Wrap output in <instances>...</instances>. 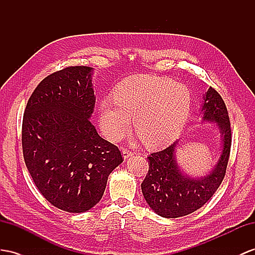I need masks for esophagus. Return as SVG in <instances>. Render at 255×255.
<instances>
[{
	"label": "esophagus",
	"instance_id": "1",
	"mask_svg": "<svg viewBox=\"0 0 255 255\" xmlns=\"http://www.w3.org/2000/svg\"><path fill=\"white\" fill-rule=\"evenodd\" d=\"M132 155H133V153L130 152L129 149H127V148H124L123 149V157L125 158V159H127L128 157H130V156H132Z\"/></svg>",
	"mask_w": 255,
	"mask_h": 255
}]
</instances>
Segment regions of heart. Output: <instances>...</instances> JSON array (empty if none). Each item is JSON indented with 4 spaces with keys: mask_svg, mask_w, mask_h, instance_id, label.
Listing matches in <instances>:
<instances>
[{
    "mask_svg": "<svg viewBox=\"0 0 255 255\" xmlns=\"http://www.w3.org/2000/svg\"><path fill=\"white\" fill-rule=\"evenodd\" d=\"M191 107L192 95L185 85L138 75L124 82L115 98L101 101L100 127L110 140H121L129 132L133 116L135 131L143 142L151 147L164 146L179 135Z\"/></svg>",
    "mask_w": 255,
    "mask_h": 255,
    "instance_id": "heart-1",
    "label": "heart"
}]
</instances>
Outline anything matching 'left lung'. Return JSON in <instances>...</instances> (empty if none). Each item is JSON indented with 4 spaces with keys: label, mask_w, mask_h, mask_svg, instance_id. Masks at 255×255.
<instances>
[{
    "label": "left lung",
    "mask_w": 255,
    "mask_h": 255,
    "mask_svg": "<svg viewBox=\"0 0 255 255\" xmlns=\"http://www.w3.org/2000/svg\"><path fill=\"white\" fill-rule=\"evenodd\" d=\"M202 121L218 124L222 134V153L212 171L202 178H191L181 171L175 160L178 142L148 156V172L142 193L148 206L160 217H184L204 206L217 192L226 172L232 145V128L222 97L210 87L204 96Z\"/></svg>",
    "instance_id": "1"
}]
</instances>
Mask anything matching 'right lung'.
Wrapping results in <instances>:
<instances>
[{
	"label": "right lung",
	"mask_w": 255,
	"mask_h": 255,
	"mask_svg": "<svg viewBox=\"0 0 255 255\" xmlns=\"http://www.w3.org/2000/svg\"><path fill=\"white\" fill-rule=\"evenodd\" d=\"M93 68L51 73L29 98L22 120V152L37 190L63 211L81 213L100 201L108 177L123 162L116 145L98 134Z\"/></svg>",
	"instance_id": "right-lung-1"
}]
</instances>
